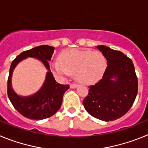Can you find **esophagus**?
<instances>
[{
  "label": "esophagus",
  "mask_w": 148,
  "mask_h": 148,
  "mask_svg": "<svg viewBox=\"0 0 148 148\" xmlns=\"http://www.w3.org/2000/svg\"><path fill=\"white\" fill-rule=\"evenodd\" d=\"M77 84H70V88H72V89H73V88H75V87H77Z\"/></svg>",
  "instance_id": "esophagus-1"
}]
</instances>
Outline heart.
<instances>
[{"label": "heart", "mask_w": 148, "mask_h": 148, "mask_svg": "<svg viewBox=\"0 0 148 148\" xmlns=\"http://www.w3.org/2000/svg\"><path fill=\"white\" fill-rule=\"evenodd\" d=\"M53 73L65 79L75 73V79L84 84L95 83L102 78L107 68V60L99 51L67 49L58 56V61L50 63Z\"/></svg>", "instance_id": "obj_1"}]
</instances>
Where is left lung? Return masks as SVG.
I'll return each mask as SVG.
<instances>
[{
  "label": "left lung",
  "instance_id": "obj_1",
  "mask_svg": "<svg viewBox=\"0 0 148 148\" xmlns=\"http://www.w3.org/2000/svg\"><path fill=\"white\" fill-rule=\"evenodd\" d=\"M97 49L107 59L108 66L102 78L90 86L83 105L95 118L113 121L126 114L133 105L138 92V78L133 61L124 53L104 45L97 46Z\"/></svg>",
  "mask_w": 148,
  "mask_h": 148
}]
</instances>
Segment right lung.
Returning a JSON list of instances; mask_svg holds the SVG:
<instances>
[{
  "instance_id": "right-lung-1",
  "label": "right lung",
  "mask_w": 148,
  "mask_h": 148,
  "mask_svg": "<svg viewBox=\"0 0 148 148\" xmlns=\"http://www.w3.org/2000/svg\"><path fill=\"white\" fill-rule=\"evenodd\" d=\"M55 48L47 45H41L24 51L12 62L7 82V94L14 108L24 117L34 120L47 119L60 109L63 95L70 88L69 84H60L56 82L49 69L48 61H50ZM28 57L39 59L48 70L42 87L36 94L30 97H20L11 87V78L13 70L18 62Z\"/></svg>"
}]
</instances>
